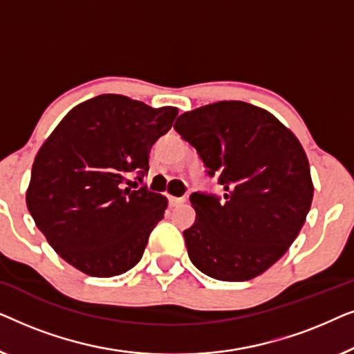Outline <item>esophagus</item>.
Returning <instances> with one entry per match:
<instances>
[{
    "label": "esophagus",
    "instance_id": "esophagus-1",
    "mask_svg": "<svg viewBox=\"0 0 354 354\" xmlns=\"http://www.w3.org/2000/svg\"><path fill=\"white\" fill-rule=\"evenodd\" d=\"M185 200L183 198H177V196H171L169 195V205L171 206H176V205H180V203H183Z\"/></svg>",
    "mask_w": 354,
    "mask_h": 354
}]
</instances>
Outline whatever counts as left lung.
<instances>
[{"mask_svg":"<svg viewBox=\"0 0 354 354\" xmlns=\"http://www.w3.org/2000/svg\"><path fill=\"white\" fill-rule=\"evenodd\" d=\"M174 129L224 187L222 198L192 193L196 219L183 232L190 261L225 282L258 277L290 248L311 207L301 143L269 111L245 101L188 111Z\"/></svg>","mask_w":354,"mask_h":354,"instance_id":"8db88e82","label":"left lung"}]
</instances>
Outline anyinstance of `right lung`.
<instances>
[{
  "label": "right lung",
  "mask_w": 354,
  "mask_h": 354,
  "mask_svg": "<svg viewBox=\"0 0 354 354\" xmlns=\"http://www.w3.org/2000/svg\"><path fill=\"white\" fill-rule=\"evenodd\" d=\"M177 114L174 106L100 95L71 109L45 140L26 201L66 263L91 277H114L142 259L167 198L147 187L130 190L125 182L133 171L142 182L149 149Z\"/></svg>",
  "instance_id": "1"
}]
</instances>
